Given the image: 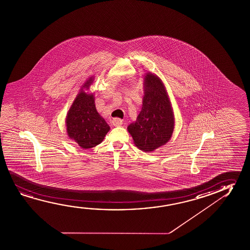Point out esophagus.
<instances>
[{"instance_id": "34e87169", "label": "esophagus", "mask_w": 250, "mask_h": 250, "mask_svg": "<svg viewBox=\"0 0 250 250\" xmlns=\"http://www.w3.org/2000/svg\"><path fill=\"white\" fill-rule=\"evenodd\" d=\"M112 124L114 126H120L122 124H123V120L122 119H118V118H115L112 120Z\"/></svg>"}]
</instances>
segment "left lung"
<instances>
[{
    "label": "left lung",
    "mask_w": 250,
    "mask_h": 250,
    "mask_svg": "<svg viewBox=\"0 0 250 250\" xmlns=\"http://www.w3.org/2000/svg\"><path fill=\"white\" fill-rule=\"evenodd\" d=\"M173 129L174 114L165 84L156 74L147 72L144 75L142 109L127 131L137 147L151 152L167 143Z\"/></svg>",
    "instance_id": "obj_1"
}]
</instances>
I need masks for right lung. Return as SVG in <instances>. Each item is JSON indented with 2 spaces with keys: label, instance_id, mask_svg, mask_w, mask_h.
I'll return each mask as SVG.
<instances>
[{
  "label": "right lung",
  "instance_id": "add662e5",
  "mask_svg": "<svg viewBox=\"0 0 250 250\" xmlns=\"http://www.w3.org/2000/svg\"><path fill=\"white\" fill-rule=\"evenodd\" d=\"M93 82L94 77H90L83 84L65 119L67 135L83 149L102 143L110 131L109 125L96 109L94 94L86 91Z\"/></svg>",
  "mask_w": 250,
  "mask_h": 250
}]
</instances>
